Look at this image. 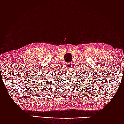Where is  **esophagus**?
Listing matches in <instances>:
<instances>
[{
	"instance_id": "obj_1",
	"label": "esophagus",
	"mask_w": 124,
	"mask_h": 124,
	"mask_svg": "<svg viewBox=\"0 0 124 124\" xmlns=\"http://www.w3.org/2000/svg\"><path fill=\"white\" fill-rule=\"evenodd\" d=\"M65 65H66V67H67V68H71L72 67V64H71L70 63H66L65 64Z\"/></svg>"
}]
</instances>
